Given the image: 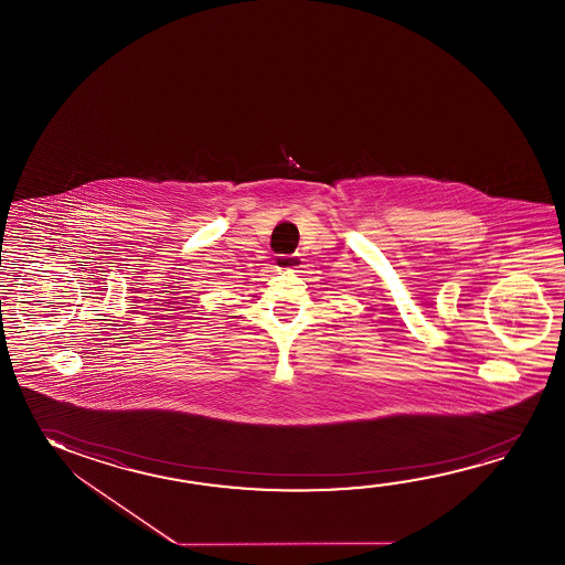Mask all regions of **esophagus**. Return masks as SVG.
Wrapping results in <instances>:
<instances>
[{"mask_svg": "<svg viewBox=\"0 0 565 565\" xmlns=\"http://www.w3.org/2000/svg\"><path fill=\"white\" fill-rule=\"evenodd\" d=\"M274 264H276V268L278 269H297L301 268V258H299V254H291V256H278Z\"/></svg>", "mask_w": 565, "mask_h": 565, "instance_id": "1", "label": "esophagus"}]
</instances>
